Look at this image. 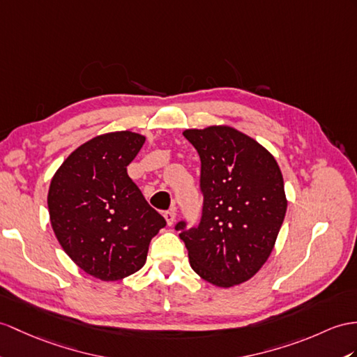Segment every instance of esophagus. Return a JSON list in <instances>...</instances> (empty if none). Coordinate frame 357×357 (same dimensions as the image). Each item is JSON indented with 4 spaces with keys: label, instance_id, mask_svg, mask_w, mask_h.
Wrapping results in <instances>:
<instances>
[{
    "label": "esophagus",
    "instance_id": "34e87169",
    "mask_svg": "<svg viewBox=\"0 0 357 357\" xmlns=\"http://www.w3.org/2000/svg\"><path fill=\"white\" fill-rule=\"evenodd\" d=\"M176 211H174V208H171V211H167L165 212V220H167V222H168V225H172L174 224V221H176Z\"/></svg>",
    "mask_w": 357,
    "mask_h": 357
}]
</instances>
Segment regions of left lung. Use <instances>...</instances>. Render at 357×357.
<instances>
[{"instance_id":"obj_1","label":"left lung","mask_w":357,"mask_h":357,"mask_svg":"<svg viewBox=\"0 0 357 357\" xmlns=\"http://www.w3.org/2000/svg\"><path fill=\"white\" fill-rule=\"evenodd\" d=\"M202 160L203 215L177 222L194 271L220 288L244 283L266 262L286 215L274 155L239 130L212 126L183 132Z\"/></svg>"}]
</instances>
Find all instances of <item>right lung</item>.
<instances>
[{"instance_id":"1","label":"right lung","mask_w":357,"mask_h":357,"mask_svg":"<svg viewBox=\"0 0 357 357\" xmlns=\"http://www.w3.org/2000/svg\"><path fill=\"white\" fill-rule=\"evenodd\" d=\"M144 142L128 130L100 135L69 154L51 178L48 212L59 244L102 282L139 271L167 225L127 174Z\"/></svg>"}]
</instances>
